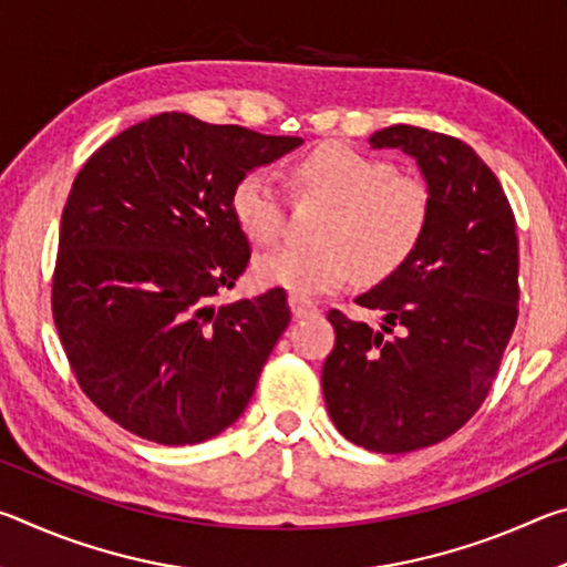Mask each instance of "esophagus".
Wrapping results in <instances>:
<instances>
[{"mask_svg":"<svg viewBox=\"0 0 567 567\" xmlns=\"http://www.w3.org/2000/svg\"><path fill=\"white\" fill-rule=\"evenodd\" d=\"M290 310L295 318H310V315H318V305H315L310 297L302 295H290Z\"/></svg>","mask_w":567,"mask_h":567,"instance_id":"1","label":"esophagus"}]
</instances>
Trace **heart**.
I'll use <instances>...</instances> for the list:
<instances>
[{
	"label": "heart",
	"mask_w": 567,
	"mask_h": 567,
	"mask_svg": "<svg viewBox=\"0 0 567 567\" xmlns=\"http://www.w3.org/2000/svg\"><path fill=\"white\" fill-rule=\"evenodd\" d=\"M295 189L330 205L318 229L320 245H285L255 262V280L292 295H320L354 275L378 282L405 265L427 233L433 199L422 179L400 175L390 159L324 145L297 162ZM233 215L257 245H272L287 225V197L267 172L235 185Z\"/></svg>",
	"instance_id": "heart-1"
}]
</instances>
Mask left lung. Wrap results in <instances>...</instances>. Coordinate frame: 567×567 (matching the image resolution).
Returning a JSON list of instances; mask_svg holds the SVG:
<instances>
[{"instance_id": "obj_1", "label": "left lung", "mask_w": 567, "mask_h": 567, "mask_svg": "<svg viewBox=\"0 0 567 567\" xmlns=\"http://www.w3.org/2000/svg\"><path fill=\"white\" fill-rule=\"evenodd\" d=\"M370 145L417 162L433 213L415 255L354 297L380 330L328 312L322 392L340 435L395 455L457 433L491 392L517 322V235L501 182L463 140L395 124Z\"/></svg>"}]
</instances>
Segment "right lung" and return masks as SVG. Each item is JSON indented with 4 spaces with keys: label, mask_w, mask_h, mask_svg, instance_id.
<instances>
[{
    "label": "right lung",
    "mask_w": 567,
    "mask_h": 567,
    "mask_svg": "<svg viewBox=\"0 0 567 567\" xmlns=\"http://www.w3.org/2000/svg\"><path fill=\"white\" fill-rule=\"evenodd\" d=\"M300 145L162 112L104 142L74 177L52 315L84 395L124 430L195 445L245 412L290 307L285 290L213 305L249 262L233 192Z\"/></svg>",
    "instance_id": "right-lung-1"
}]
</instances>
